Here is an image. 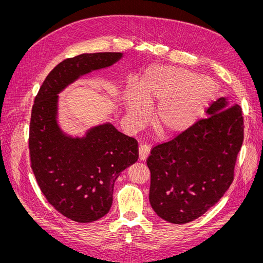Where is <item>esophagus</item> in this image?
<instances>
[{"instance_id":"34e87169","label":"esophagus","mask_w":263,"mask_h":263,"mask_svg":"<svg viewBox=\"0 0 263 263\" xmlns=\"http://www.w3.org/2000/svg\"><path fill=\"white\" fill-rule=\"evenodd\" d=\"M150 154V145L146 144V142H141L139 145V158L140 160H145V159Z\"/></svg>"}]
</instances>
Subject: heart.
Here are the masks:
<instances>
[{
	"instance_id": "b5f03b06",
	"label": "heart",
	"mask_w": 263,
	"mask_h": 263,
	"mask_svg": "<svg viewBox=\"0 0 263 263\" xmlns=\"http://www.w3.org/2000/svg\"><path fill=\"white\" fill-rule=\"evenodd\" d=\"M215 93V83L184 68L155 66L145 74L139 90L130 85L125 93L128 115L142 122L148 105L158 103L154 124L159 132L174 134L194 124L204 112Z\"/></svg>"
}]
</instances>
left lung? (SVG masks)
<instances>
[{"mask_svg": "<svg viewBox=\"0 0 263 263\" xmlns=\"http://www.w3.org/2000/svg\"><path fill=\"white\" fill-rule=\"evenodd\" d=\"M208 117L172 139L155 145L147 158L149 202L159 217L185 224L216 204L234 181L243 141V113L221 98Z\"/></svg>", "mask_w": 263, "mask_h": 263, "instance_id": "8db88e82", "label": "left lung"}]
</instances>
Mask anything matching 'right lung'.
<instances>
[{
    "label": "right lung",
    "mask_w": 263,
    "mask_h": 263,
    "mask_svg": "<svg viewBox=\"0 0 263 263\" xmlns=\"http://www.w3.org/2000/svg\"><path fill=\"white\" fill-rule=\"evenodd\" d=\"M121 57V52H97L61 61L46 77L31 108L28 148L37 184L54 210L78 222L108 213L116 179L138 160V142L110 124L95 127L84 138L65 136L55 122L57 94L80 76Z\"/></svg>",
    "instance_id": "add662e5"
}]
</instances>
